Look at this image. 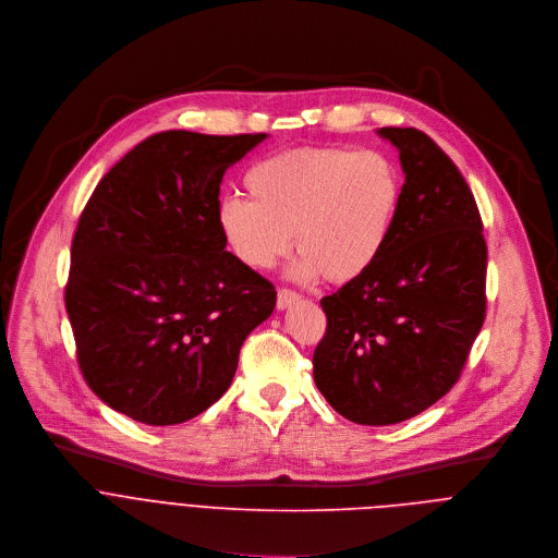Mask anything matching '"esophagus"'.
<instances>
[{
	"mask_svg": "<svg viewBox=\"0 0 558 558\" xmlns=\"http://www.w3.org/2000/svg\"><path fill=\"white\" fill-rule=\"evenodd\" d=\"M299 299H301V296H299L294 290L279 288V292H277V307H279V310H286V307L294 305Z\"/></svg>",
	"mask_w": 558,
	"mask_h": 558,
	"instance_id": "esophagus-1",
	"label": "esophagus"
}]
</instances>
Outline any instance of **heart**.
<instances>
[{"label": "heart", "mask_w": 558, "mask_h": 558, "mask_svg": "<svg viewBox=\"0 0 558 558\" xmlns=\"http://www.w3.org/2000/svg\"><path fill=\"white\" fill-rule=\"evenodd\" d=\"M251 199L227 195L217 227L231 253L270 270L292 246V277L345 283L383 255L402 199L398 165L378 149L299 147L268 156L244 178Z\"/></svg>", "instance_id": "heart-1"}]
</instances>
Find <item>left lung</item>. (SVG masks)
<instances>
[{
  "instance_id": "left-lung-1",
  "label": "left lung",
  "mask_w": 558,
  "mask_h": 558,
  "mask_svg": "<svg viewBox=\"0 0 558 558\" xmlns=\"http://www.w3.org/2000/svg\"><path fill=\"white\" fill-rule=\"evenodd\" d=\"M400 151L402 199L378 262L320 299L325 337L314 383L343 417L409 420L458 383L486 318L482 215L453 165L424 132L378 130Z\"/></svg>"
}]
</instances>
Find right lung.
I'll list each match as a JSON object with an SVG mask.
<instances>
[{
    "instance_id": "obj_1",
    "label": "right lung",
    "mask_w": 558,
    "mask_h": 558,
    "mask_svg": "<svg viewBox=\"0 0 558 558\" xmlns=\"http://www.w3.org/2000/svg\"><path fill=\"white\" fill-rule=\"evenodd\" d=\"M266 134L160 132L111 167L72 240L65 310L89 389L151 426L186 422L233 383L277 303L217 227L219 184Z\"/></svg>"
}]
</instances>
